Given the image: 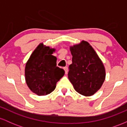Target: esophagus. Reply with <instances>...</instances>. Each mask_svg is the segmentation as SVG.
Segmentation results:
<instances>
[{
    "instance_id": "34e87169",
    "label": "esophagus",
    "mask_w": 127,
    "mask_h": 127,
    "mask_svg": "<svg viewBox=\"0 0 127 127\" xmlns=\"http://www.w3.org/2000/svg\"><path fill=\"white\" fill-rule=\"evenodd\" d=\"M64 70H65V74H67V73H68V68H67V67H64Z\"/></svg>"
}]
</instances>
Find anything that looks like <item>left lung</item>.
I'll return each instance as SVG.
<instances>
[{"label": "left lung", "mask_w": 127, "mask_h": 127, "mask_svg": "<svg viewBox=\"0 0 127 127\" xmlns=\"http://www.w3.org/2000/svg\"><path fill=\"white\" fill-rule=\"evenodd\" d=\"M70 49L72 64L68 67V79L78 93L85 96L93 95L105 80L103 63L90 43L84 40Z\"/></svg>", "instance_id": "1"}]
</instances>
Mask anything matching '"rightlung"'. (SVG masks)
Masks as SVG:
<instances>
[{"label":"right lung","mask_w":127,"mask_h":127,"mask_svg":"<svg viewBox=\"0 0 127 127\" xmlns=\"http://www.w3.org/2000/svg\"><path fill=\"white\" fill-rule=\"evenodd\" d=\"M54 50L40 43L26 63L27 85L38 95L50 94L55 90L57 82L65 73L63 68L57 66V58L52 55Z\"/></svg>","instance_id":"obj_1"}]
</instances>
